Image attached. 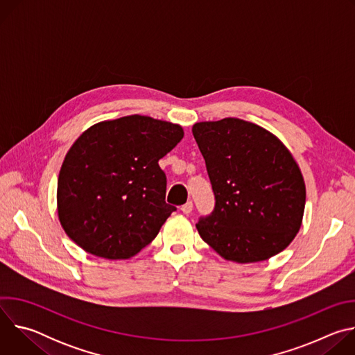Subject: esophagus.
<instances>
[{
  "instance_id": "1",
  "label": "esophagus",
  "mask_w": 355,
  "mask_h": 355,
  "mask_svg": "<svg viewBox=\"0 0 355 355\" xmlns=\"http://www.w3.org/2000/svg\"><path fill=\"white\" fill-rule=\"evenodd\" d=\"M192 208H193V204H192L191 200H188L185 205H182V207H181V211H182L185 215H188V214H191V212H192Z\"/></svg>"
}]
</instances>
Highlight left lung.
<instances>
[{"label":"left lung","instance_id":"left-lung-1","mask_svg":"<svg viewBox=\"0 0 355 355\" xmlns=\"http://www.w3.org/2000/svg\"><path fill=\"white\" fill-rule=\"evenodd\" d=\"M192 135L205 159L215 209L196 229L220 257L245 264L285 250L300 229L306 188L285 144L237 118L198 122Z\"/></svg>","mask_w":355,"mask_h":355}]
</instances>
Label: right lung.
<instances>
[{
  "label": "right lung",
  "instance_id": "obj_1",
  "mask_svg": "<svg viewBox=\"0 0 355 355\" xmlns=\"http://www.w3.org/2000/svg\"><path fill=\"white\" fill-rule=\"evenodd\" d=\"M182 137L180 125L141 115L88 128L67 151L58 180L67 236L108 260L130 259L153 241L175 211L166 202L159 160Z\"/></svg>",
  "mask_w": 355,
  "mask_h": 355
}]
</instances>
